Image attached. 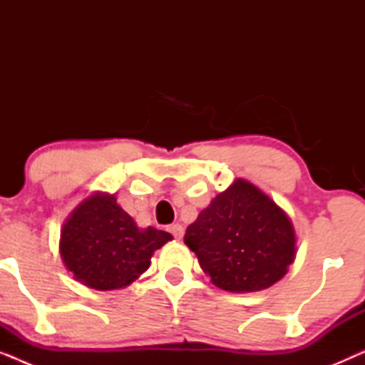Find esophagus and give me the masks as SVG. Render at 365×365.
Segmentation results:
<instances>
[{
	"mask_svg": "<svg viewBox=\"0 0 365 365\" xmlns=\"http://www.w3.org/2000/svg\"><path fill=\"white\" fill-rule=\"evenodd\" d=\"M169 232L176 239H181L184 236V227L181 224H173V226H169Z\"/></svg>",
	"mask_w": 365,
	"mask_h": 365,
	"instance_id": "34e87169",
	"label": "esophagus"
}]
</instances>
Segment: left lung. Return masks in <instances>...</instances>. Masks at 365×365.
I'll list each match as a JSON object with an SVG mask.
<instances>
[{"instance_id": "left-lung-1", "label": "left lung", "mask_w": 365, "mask_h": 365, "mask_svg": "<svg viewBox=\"0 0 365 365\" xmlns=\"http://www.w3.org/2000/svg\"><path fill=\"white\" fill-rule=\"evenodd\" d=\"M184 242L214 286L229 292L271 287L286 276L296 257L291 219L244 179H236L199 212Z\"/></svg>"}]
</instances>
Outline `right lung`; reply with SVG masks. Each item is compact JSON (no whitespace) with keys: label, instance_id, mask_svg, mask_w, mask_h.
<instances>
[{"label":"right lung","instance_id":"obj_1","mask_svg":"<svg viewBox=\"0 0 365 365\" xmlns=\"http://www.w3.org/2000/svg\"><path fill=\"white\" fill-rule=\"evenodd\" d=\"M173 236L154 227L139 229L111 194L96 192L69 214L59 251L68 271L84 286L113 291L136 281L154 251Z\"/></svg>","mask_w":365,"mask_h":365}]
</instances>
